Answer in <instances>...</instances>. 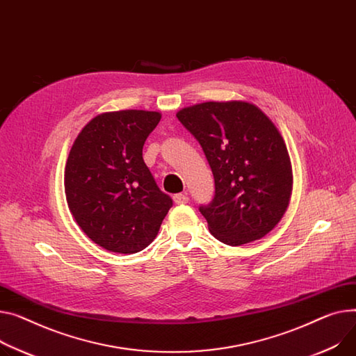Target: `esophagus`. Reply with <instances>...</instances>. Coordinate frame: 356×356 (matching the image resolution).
I'll list each match as a JSON object with an SVG mask.
<instances>
[{
    "label": "esophagus",
    "mask_w": 356,
    "mask_h": 356,
    "mask_svg": "<svg viewBox=\"0 0 356 356\" xmlns=\"http://www.w3.org/2000/svg\"><path fill=\"white\" fill-rule=\"evenodd\" d=\"M173 200L176 204H186L188 202V197L187 195H181V193H177L173 196Z\"/></svg>",
    "instance_id": "34e87169"
}]
</instances>
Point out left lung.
<instances>
[{"label": "left lung", "instance_id": "left-lung-1", "mask_svg": "<svg viewBox=\"0 0 356 356\" xmlns=\"http://www.w3.org/2000/svg\"><path fill=\"white\" fill-rule=\"evenodd\" d=\"M202 146L215 197L199 210L220 242L262 239L283 218L292 195V164L270 118L248 102H206L177 111Z\"/></svg>", "mask_w": 356, "mask_h": 356}]
</instances>
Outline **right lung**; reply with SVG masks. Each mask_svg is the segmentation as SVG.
<instances>
[{"label": "right lung", "instance_id": "obj_1", "mask_svg": "<svg viewBox=\"0 0 356 356\" xmlns=\"http://www.w3.org/2000/svg\"><path fill=\"white\" fill-rule=\"evenodd\" d=\"M159 111L120 110L90 120L70 150L64 188L68 209L88 238L108 252L147 248L172 207L143 160Z\"/></svg>", "mask_w": 356, "mask_h": 356}]
</instances>
